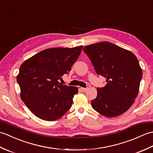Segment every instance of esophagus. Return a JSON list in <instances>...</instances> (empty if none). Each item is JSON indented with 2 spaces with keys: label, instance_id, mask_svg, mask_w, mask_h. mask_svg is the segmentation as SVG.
I'll return each mask as SVG.
<instances>
[{
  "label": "esophagus",
  "instance_id": "obj_1",
  "mask_svg": "<svg viewBox=\"0 0 153 153\" xmlns=\"http://www.w3.org/2000/svg\"><path fill=\"white\" fill-rule=\"evenodd\" d=\"M81 89H82V91L83 92H86L87 91V89H88V88H83V87H82V88H81Z\"/></svg>",
  "mask_w": 153,
  "mask_h": 153
}]
</instances>
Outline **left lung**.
<instances>
[{"instance_id": "left-lung-1", "label": "left lung", "mask_w": 153, "mask_h": 153, "mask_svg": "<svg viewBox=\"0 0 153 153\" xmlns=\"http://www.w3.org/2000/svg\"><path fill=\"white\" fill-rule=\"evenodd\" d=\"M83 52L88 56L97 74L106 79V85L98 87L91 106L108 118L126 112L135 101L142 78V69L131 51L110 42L87 45Z\"/></svg>"}]
</instances>
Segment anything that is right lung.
Instances as JSON below:
<instances>
[{"label": "right lung", "instance_id": "right-lung-1", "mask_svg": "<svg viewBox=\"0 0 153 153\" xmlns=\"http://www.w3.org/2000/svg\"><path fill=\"white\" fill-rule=\"evenodd\" d=\"M83 47L47 48L21 65L17 76L20 97L38 118L54 121L71 108L78 89L58 80L71 70Z\"/></svg>", "mask_w": 153, "mask_h": 153}]
</instances>
